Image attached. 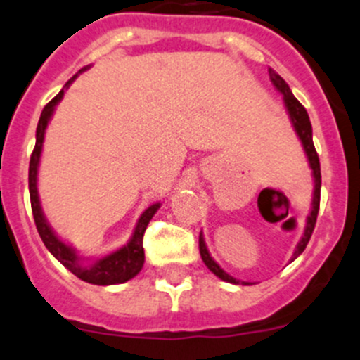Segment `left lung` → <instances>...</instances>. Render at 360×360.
Here are the masks:
<instances>
[{
    "instance_id": "left-lung-1",
    "label": "left lung",
    "mask_w": 360,
    "mask_h": 360,
    "mask_svg": "<svg viewBox=\"0 0 360 360\" xmlns=\"http://www.w3.org/2000/svg\"><path fill=\"white\" fill-rule=\"evenodd\" d=\"M269 78H271V82H273V85L276 87V91H280L283 94V101H285L287 112H289V117H290V120H292L294 129H296L297 136H300L302 148H304L306 155H308L309 168H311L313 179H315V191H313L311 212H309L308 220H306L304 236L301 238V241L297 243L296 252H294V259H296L297 255L302 254V250H304L306 245H308L313 229H315L316 215H319L320 184H322V179H320V161H319V154H316V150H315V145H313L311 122H309V117H308V112H306V108L301 105L300 101H297L296 98H294L292 91H290V87L287 85V82L283 80V78L280 77L275 70H271V68H269ZM199 252H201V259H202V262L206 264V268H208L213 275L219 276L220 280H224V282H229V283H245V285H248L247 282H240V280H236V278H233L231 275H227V273L224 271V269L220 268L215 261H213L212 255H210V252H208V248H206L202 234H199Z\"/></svg>"
}]
</instances>
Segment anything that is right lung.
I'll list each match as a JSON object with an SVG mask.
<instances>
[{"label":"right lung","mask_w":360,"mask_h":360,"mask_svg":"<svg viewBox=\"0 0 360 360\" xmlns=\"http://www.w3.org/2000/svg\"><path fill=\"white\" fill-rule=\"evenodd\" d=\"M87 70V68H82L80 71ZM78 71V73H80ZM77 73V75H78ZM75 75L73 78L66 82L63 91L56 96L52 101H49L45 105L44 112H41L40 120H38L37 127V145H34V150L31 154L30 161V198H31V210H33L34 224H37L38 234H40L41 241L45 243V247L49 248L52 255L64 266V268L70 269L75 276H78L80 280L87 283H94V285H115V283H124L127 280L134 278L138 273L141 271L145 262V252H143V234L147 229L148 222L154 217V213L158 212L161 202H155V205L148 206L143 213H141L140 220H138L136 227H134V233L131 236L129 243L124 245L122 248H119L113 254L106 255V257L99 259L94 264H84L82 257H78L77 252L66 245L64 241H60L56 236L54 231L51 229V226L45 220L44 212H41L40 206V198H38V188H37V176H38V165H40V155H41V147H44V138H45V129L49 126V120H51L52 113H54L56 105L63 99L64 91L70 87L71 82L77 78Z\"/></svg>","instance_id":"obj_1"}]
</instances>
